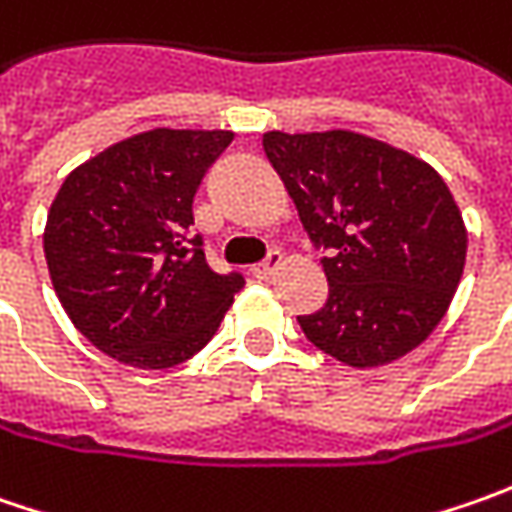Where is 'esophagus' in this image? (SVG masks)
<instances>
[{"instance_id": "34e87169", "label": "esophagus", "mask_w": 512, "mask_h": 512, "mask_svg": "<svg viewBox=\"0 0 512 512\" xmlns=\"http://www.w3.org/2000/svg\"><path fill=\"white\" fill-rule=\"evenodd\" d=\"M279 267H282V253H279V250H270L265 262H259V265L250 267V273H253L256 279H270Z\"/></svg>"}]
</instances>
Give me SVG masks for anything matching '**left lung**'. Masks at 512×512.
Instances as JSON below:
<instances>
[{"label":"left lung","mask_w":512,"mask_h":512,"mask_svg":"<svg viewBox=\"0 0 512 512\" xmlns=\"http://www.w3.org/2000/svg\"><path fill=\"white\" fill-rule=\"evenodd\" d=\"M302 227L325 250L327 302L299 316L350 367L402 359L433 333L467 253L459 205L427 162L350 130L262 136Z\"/></svg>","instance_id":"8db88e82"}]
</instances>
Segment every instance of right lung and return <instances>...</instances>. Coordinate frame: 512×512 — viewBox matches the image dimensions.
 I'll return each mask as SVG.
<instances>
[{
    "mask_svg": "<svg viewBox=\"0 0 512 512\" xmlns=\"http://www.w3.org/2000/svg\"><path fill=\"white\" fill-rule=\"evenodd\" d=\"M230 130L156 128L70 173L48 213L50 282L76 330L110 359L165 370L205 347L242 273L207 265L193 196Z\"/></svg>",
    "mask_w": 512,
    "mask_h": 512,
    "instance_id": "1",
    "label": "right lung"
}]
</instances>
